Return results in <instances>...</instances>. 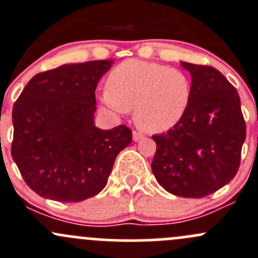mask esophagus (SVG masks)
I'll return each mask as SVG.
<instances>
[{
	"mask_svg": "<svg viewBox=\"0 0 258 258\" xmlns=\"http://www.w3.org/2000/svg\"><path fill=\"white\" fill-rule=\"evenodd\" d=\"M143 138H144V135L140 132H138V130H134V132H133V140H134V142H138V140L143 139Z\"/></svg>",
	"mask_w": 258,
	"mask_h": 258,
	"instance_id": "1",
	"label": "esophagus"
}]
</instances>
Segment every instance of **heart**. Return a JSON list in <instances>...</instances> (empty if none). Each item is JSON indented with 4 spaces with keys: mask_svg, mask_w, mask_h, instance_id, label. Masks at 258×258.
Wrapping results in <instances>:
<instances>
[{
    "mask_svg": "<svg viewBox=\"0 0 258 258\" xmlns=\"http://www.w3.org/2000/svg\"><path fill=\"white\" fill-rule=\"evenodd\" d=\"M185 72L139 59H126L110 72L102 100L114 111L134 109L139 128L163 133L176 125L191 100Z\"/></svg>",
    "mask_w": 258,
    "mask_h": 258,
    "instance_id": "b5f03b06",
    "label": "heart"
}]
</instances>
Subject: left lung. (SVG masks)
Here are the masks:
<instances>
[{
  "mask_svg": "<svg viewBox=\"0 0 258 258\" xmlns=\"http://www.w3.org/2000/svg\"><path fill=\"white\" fill-rule=\"evenodd\" d=\"M181 64L191 74L190 104L176 125L153 135L151 170L170 194L199 199L237 174L246 123L237 90L216 68Z\"/></svg>",
  "mask_w": 258,
  "mask_h": 258,
  "instance_id": "left-lung-1",
  "label": "left lung"
}]
</instances>
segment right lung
Listing matches in <instances>:
<instances>
[{
  "mask_svg": "<svg viewBox=\"0 0 258 258\" xmlns=\"http://www.w3.org/2000/svg\"><path fill=\"white\" fill-rule=\"evenodd\" d=\"M111 60L64 64L36 74L12 110L11 154L28 187L44 199L79 203L108 182L132 143L126 125H94L95 89Z\"/></svg>",
  "mask_w": 258,
  "mask_h": 258,
  "instance_id": "add662e5",
  "label": "right lung"
}]
</instances>
